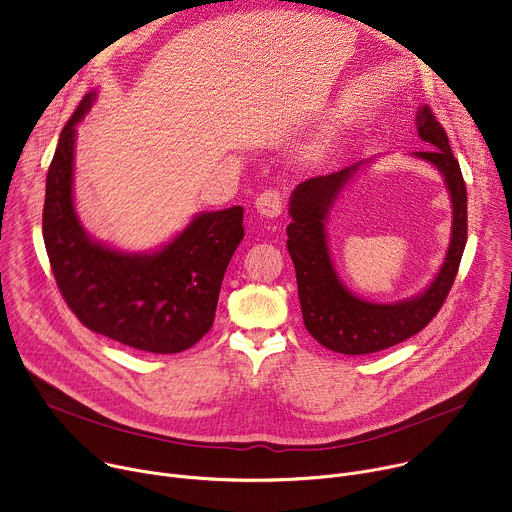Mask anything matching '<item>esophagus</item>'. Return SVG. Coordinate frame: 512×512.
Returning a JSON list of instances; mask_svg holds the SVG:
<instances>
[{
	"instance_id": "obj_1",
	"label": "esophagus",
	"mask_w": 512,
	"mask_h": 512,
	"mask_svg": "<svg viewBox=\"0 0 512 512\" xmlns=\"http://www.w3.org/2000/svg\"><path fill=\"white\" fill-rule=\"evenodd\" d=\"M255 208L265 218H275L281 214V194L277 190H265L257 196Z\"/></svg>"
}]
</instances>
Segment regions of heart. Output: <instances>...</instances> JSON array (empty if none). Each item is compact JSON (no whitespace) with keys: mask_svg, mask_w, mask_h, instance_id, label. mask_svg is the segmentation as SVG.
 Listing matches in <instances>:
<instances>
[{"mask_svg":"<svg viewBox=\"0 0 512 512\" xmlns=\"http://www.w3.org/2000/svg\"><path fill=\"white\" fill-rule=\"evenodd\" d=\"M320 150H322V145H314V148L310 150V156H318Z\"/></svg>","mask_w":512,"mask_h":512,"instance_id":"1","label":"heart"}]
</instances>
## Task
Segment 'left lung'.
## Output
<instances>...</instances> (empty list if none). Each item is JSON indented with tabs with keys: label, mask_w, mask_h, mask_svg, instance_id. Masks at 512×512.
Wrapping results in <instances>:
<instances>
[{
	"label": "left lung",
	"mask_w": 512,
	"mask_h": 512,
	"mask_svg": "<svg viewBox=\"0 0 512 512\" xmlns=\"http://www.w3.org/2000/svg\"><path fill=\"white\" fill-rule=\"evenodd\" d=\"M417 133L429 145L415 158L442 174L452 200V237L446 259L421 294L395 304H375L354 296L340 281L328 247V212L358 170L371 160L296 186L289 196L287 251L298 277V296L308 332L340 354H371L395 346L423 330L444 306L454 285L468 239L466 184L452 154L446 129L427 105L417 109Z\"/></svg>",
	"instance_id": "1"
}]
</instances>
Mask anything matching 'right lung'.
I'll return each mask as SVG.
<instances>
[{
	"mask_svg": "<svg viewBox=\"0 0 512 512\" xmlns=\"http://www.w3.org/2000/svg\"><path fill=\"white\" fill-rule=\"evenodd\" d=\"M97 93L85 95L64 125L46 176L42 235L56 285L89 330L125 346L176 354L194 346L214 322L227 265L245 237L243 208L200 212L152 253L111 249L83 229L75 182L77 125Z\"/></svg>",
	"mask_w": 512,
	"mask_h": 512,
	"instance_id": "right-lung-1",
	"label": "right lung"
}]
</instances>
